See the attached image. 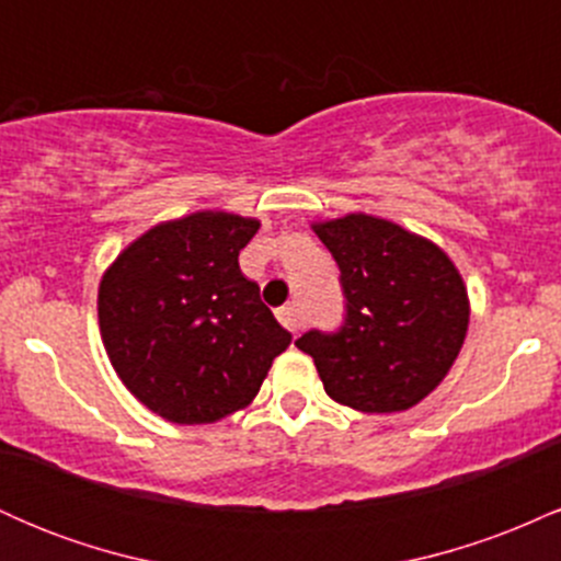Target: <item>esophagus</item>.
I'll return each mask as SVG.
<instances>
[{"label": "esophagus", "instance_id": "obj_1", "mask_svg": "<svg viewBox=\"0 0 561 561\" xmlns=\"http://www.w3.org/2000/svg\"><path fill=\"white\" fill-rule=\"evenodd\" d=\"M276 317H279V321L287 327L289 332H298L302 327L300 324V311H298V306H295V302H287V306H282L279 311H276Z\"/></svg>", "mask_w": 561, "mask_h": 561}]
</instances>
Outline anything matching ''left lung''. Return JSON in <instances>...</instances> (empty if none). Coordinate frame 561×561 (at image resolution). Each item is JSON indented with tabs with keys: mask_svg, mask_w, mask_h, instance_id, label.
<instances>
[{
	"mask_svg": "<svg viewBox=\"0 0 561 561\" xmlns=\"http://www.w3.org/2000/svg\"><path fill=\"white\" fill-rule=\"evenodd\" d=\"M340 266L345 321L295 340L332 401L364 414L405 411L427 398L459 356L469 298L454 261L379 216L311 224Z\"/></svg>",
	"mask_w": 561,
	"mask_h": 561,
	"instance_id": "8db88e82",
	"label": "left lung"
}]
</instances>
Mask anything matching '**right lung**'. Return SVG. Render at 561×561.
<instances>
[{
	"mask_svg": "<svg viewBox=\"0 0 561 561\" xmlns=\"http://www.w3.org/2000/svg\"><path fill=\"white\" fill-rule=\"evenodd\" d=\"M261 221L199 210L137 237L100 282L96 313L115 375L176 424H210L259 396L289 334L240 250Z\"/></svg>",
	"mask_w": 561,
	"mask_h": 561,
	"instance_id": "obj_1",
	"label": "right lung"
}]
</instances>
